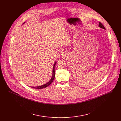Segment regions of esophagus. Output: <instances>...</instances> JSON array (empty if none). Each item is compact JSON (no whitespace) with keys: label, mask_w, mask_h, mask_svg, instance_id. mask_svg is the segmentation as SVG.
<instances>
[{"label":"esophagus","mask_w":121,"mask_h":121,"mask_svg":"<svg viewBox=\"0 0 121 121\" xmlns=\"http://www.w3.org/2000/svg\"><path fill=\"white\" fill-rule=\"evenodd\" d=\"M66 56H67L65 52L62 53V54L61 55V57L62 58H65L66 57Z\"/></svg>","instance_id":"1"}]
</instances>
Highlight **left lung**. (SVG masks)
Wrapping results in <instances>:
<instances>
[{
    "label": "left lung",
    "instance_id": "8db88e82",
    "mask_svg": "<svg viewBox=\"0 0 121 121\" xmlns=\"http://www.w3.org/2000/svg\"><path fill=\"white\" fill-rule=\"evenodd\" d=\"M99 27L100 28H102V29H105V27H104V26H103L100 22H99Z\"/></svg>",
    "mask_w": 121,
    "mask_h": 121
}]
</instances>
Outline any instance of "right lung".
<instances>
[{
	"instance_id": "right-lung-1",
	"label": "right lung",
	"mask_w": 121,
	"mask_h": 121,
	"mask_svg": "<svg viewBox=\"0 0 121 121\" xmlns=\"http://www.w3.org/2000/svg\"><path fill=\"white\" fill-rule=\"evenodd\" d=\"M25 22H24L23 23L24 24ZM56 62H55L54 65V66H53V71H52V78H51L50 80L47 82L46 83V84H44V85H41V86H37V87H30L31 88H34V89H44V88H46L47 87H48V86L50 85L53 82V80H54V78H55V65H56Z\"/></svg>"
}]
</instances>
